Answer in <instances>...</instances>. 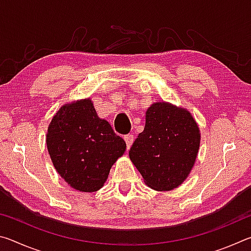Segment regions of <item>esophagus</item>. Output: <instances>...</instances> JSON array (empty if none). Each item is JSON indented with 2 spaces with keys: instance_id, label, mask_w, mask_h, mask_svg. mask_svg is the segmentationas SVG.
<instances>
[{
  "instance_id": "34e87169",
  "label": "esophagus",
  "mask_w": 251,
  "mask_h": 251,
  "mask_svg": "<svg viewBox=\"0 0 251 251\" xmlns=\"http://www.w3.org/2000/svg\"><path fill=\"white\" fill-rule=\"evenodd\" d=\"M134 138H135L134 135H131V134H128V135L125 136L124 139H125V142H126L127 148H129L131 146V144H133V142H134Z\"/></svg>"
}]
</instances>
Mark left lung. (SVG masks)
I'll list each match as a JSON object with an SVG mask.
<instances>
[{
	"mask_svg": "<svg viewBox=\"0 0 251 251\" xmlns=\"http://www.w3.org/2000/svg\"><path fill=\"white\" fill-rule=\"evenodd\" d=\"M199 144L201 133L192 114L157 101L147 109L145 127L131 145L129 158L147 186L167 192L188 177Z\"/></svg>",
	"mask_w": 251,
	"mask_h": 251,
	"instance_id": "left-lung-1",
	"label": "left lung"
}]
</instances>
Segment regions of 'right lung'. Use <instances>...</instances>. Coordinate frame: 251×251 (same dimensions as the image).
<instances>
[{
    "instance_id": "obj_1",
    "label": "right lung",
    "mask_w": 251,
    "mask_h": 251,
    "mask_svg": "<svg viewBox=\"0 0 251 251\" xmlns=\"http://www.w3.org/2000/svg\"><path fill=\"white\" fill-rule=\"evenodd\" d=\"M46 146L56 172L72 188L97 192L126 143L107 121L97 116L92 100L63 105L50 123Z\"/></svg>"
}]
</instances>
